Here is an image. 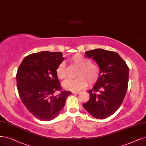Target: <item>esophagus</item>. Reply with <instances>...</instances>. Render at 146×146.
<instances>
[{
    "instance_id": "1",
    "label": "esophagus",
    "mask_w": 146,
    "mask_h": 146,
    "mask_svg": "<svg viewBox=\"0 0 146 146\" xmlns=\"http://www.w3.org/2000/svg\"><path fill=\"white\" fill-rule=\"evenodd\" d=\"M80 93H81V92H80V91H78V92H72L73 94H80Z\"/></svg>"
}]
</instances>
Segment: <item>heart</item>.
Here are the masks:
<instances>
[{"label":"heart","instance_id":"heart-1","mask_svg":"<svg viewBox=\"0 0 146 146\" xmlns=\"http://www.w3.org/2000/svg\"><path fill=\"white\" fill-rule=\"evenodd\" d=\"M69 62L78 68L76 78H68L62 83L63 88L71 91H77L87 86V80L89 84L96 83L101 74V69L98 64L91 63L90 60L80 54H76L69 58ZM56 75L59 79L66 77V69L63 63H60L57 67Z\"/></svg>","mask_w":146,"mask_h":146}]
</instances>
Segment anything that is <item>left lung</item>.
<instances>
[{"label": "left lung", "instance_id": "left-lung-1", "mask_svg": "<svg viewBox=\"0 0 146 146\" xmlns=\"http://www.w3.org/2000/svg\"><path fill=\"white\" fill-rule=\"evenodd\" d=\"M85 53L97 62L101 74L88 91L89 101L83 106L93 117L104 119L113 114L121 105L127 90L129 69L115 52L95 49Z\"/></svg>", "mask_w": 146, "mask_h": 146}]
</instances>
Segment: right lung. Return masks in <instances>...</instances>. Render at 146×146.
I'll use <instances>...</instances> for the list:
<instances>
[{
	"label": "right lung",
	"mask_w": 146,
	"mask_h": 146,
	"mask_svg": "<svg viewBox=\"0 0 146 146\" xmlns=\"http://www.w3.org/2000/svg\"><path fill=\"white\" fill-rule=\"evenodd\" d=\"M64 57L62 52L42 51L28 55L20 64L16 74L20 98L36 118L46 121L59 113L72 93L62 90L56 70ZM56 91H60L56 96Z\"/></svg>",
	"instance_id": "obj_1"
}]
</instances>
